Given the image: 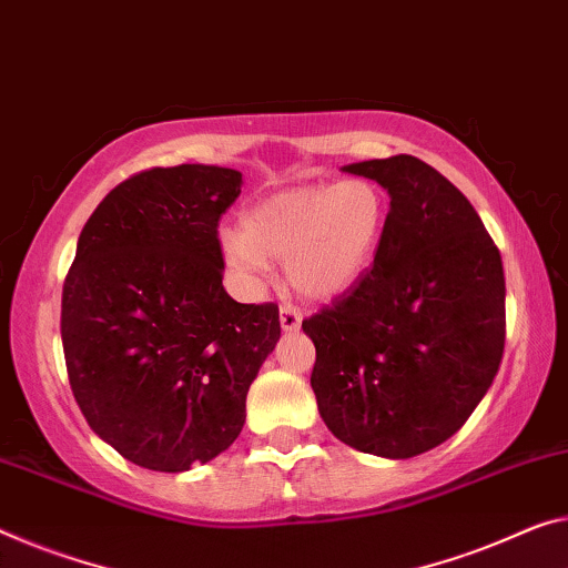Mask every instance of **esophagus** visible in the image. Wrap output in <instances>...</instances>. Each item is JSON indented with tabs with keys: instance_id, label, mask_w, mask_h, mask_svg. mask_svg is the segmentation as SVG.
<instances>
[{
	"instance_id": "1",
	"label": "esophagus",
	"mask_w": 568,
	"mask_h": 568,
	"mask_svg": "<svg viewBox=\"0 0 568 568\" xmlns=\"http://www.w3.org/2000/svg\"><path fill=\"white\" fill-rule=\"evenodd\" d=\"M278 322H282L286 333H296L302 327V312L292 307V304H284L282 312H278Z\"/></svg>"
}]
</instances>
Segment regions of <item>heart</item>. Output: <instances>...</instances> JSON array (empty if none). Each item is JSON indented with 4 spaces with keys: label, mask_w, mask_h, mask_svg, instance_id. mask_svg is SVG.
<instances>
[{
    "label": "heart",
    "mask_w": 568,
    "mask_h": 568,
    "mask_svg": "<svg viewBox=\"0 0 568 568\" xmlns=\"http://www.w3.org/2000/svg\"><path fill=\"white\" fill-rule=\"evenodd\" d=\"M386 215L388 197L368 178L290 187L251 205L241 231L221 233V248L241 276H261L266 261H284L296 294L335 300L368 272Z\"/></svg>",
    "instance_id": "obj_1"
}]
</instances>
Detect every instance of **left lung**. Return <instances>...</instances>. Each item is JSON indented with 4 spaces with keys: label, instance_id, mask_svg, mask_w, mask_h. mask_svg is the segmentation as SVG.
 Here are the masks:
<instances>
[{
    "label": "left lung",
    "instance_id": "1",
    "mask_svg": "<svg viewBox=\"0 0 568 568\" xmlns=\"http://www.w3.org/2000/svg\"><path fill=\"white\" fill-rule=\"evenodd\" d=\"M388 190L373 268L302 322L312 390L339 442L375 457L424 455L462 429L500 368L505 274L469 200L412 154L345 164Z\"/></svg>",
    "mask_w": 568,
    "mask_h": 568
}]
</instances>
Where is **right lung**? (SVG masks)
Instances as JSON below:
<instances>
[{"instance_id":"right-lung-1","label":"right lung","mask_w":568,"mask_h":568,"mask_svg":"<svg viewBox=\"0 0 568 568\" xmlns=\"http://www.w3.org/2000/svg\"><path fill=\"white\" fill-rule=\"evenodd\" d=\"M243 174L215 164L139 172L78 239L60 335L91 429L154 473L215 459L246 424V394L282 337L276 304L223 290L217 221Z\"/></svg>"}]
</instances>
